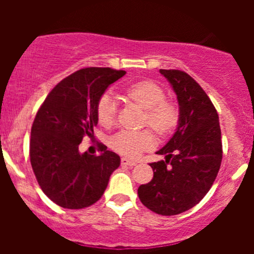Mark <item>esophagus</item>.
<instances>
[{
	"label": "esophagus",
	"mask_w": 254,
	"mask_h": 254,
	"mask_svg": "<svg viewBox=\"0 0 254 254\" xmlns=\"http://www.w3.org/2000/svg\"><path fill=\"white\" fill-rule=\"evenodd\" d=\"M135 165H136L135 161H131L129 160V158H125V157L122 158V166H129V167H132V166Z\"/></svg>",
	"instance_id": "1"
}]
</instances>
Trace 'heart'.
<instances>
[{"label": "heart", "instance_id": "obj_1", "mask_svg": "<svg viewBox=\"0 0 254 254\" xmlns=\"http://www.w3.org/2000/svg\"><path fill=\"white\" fill-rule=\"evenodd\" d=\"M127 96L141 106L146 113V123L157 134L165 135L176 127L178 122V109L166 101V94L158 84L152 81H140L130 84ZM117 104L111 93L102 94L97 103V118L102 125H111L115 119ZM155 143L152 132L122 130L111 139V147L115 152L127 157H137Z\"/></svg>", "mask_w": 254, "mask_h": 254}]
</instances>
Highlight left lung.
Masks as SVG:
<instances>
[{"instance_id":"1","label":"left lung","mask_w":254,"mask_h":254,"mask_svg":"<svg viewBox=\"0 0 254 254\" xmlns=\"http://www.w3.org/2000/svg\"><path fill=\"white\" fill-rule=\"evenodd\" d=\"M177 94L178 127L157 151L165 161L150 163L153 178L137 189L141 203L171 216L195 206L211 188L222 160L219 115L198 82L181 70H160Z\"/></svg>"}]
</instances>
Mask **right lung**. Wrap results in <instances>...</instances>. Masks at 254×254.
<instances>
[{"label":"right lung","mask_w":254,"mask_h":254,"mask_svg":"<svg viewBox=\"0 0 254 254\" xmlns=\"http://www.w3.org/2000/svg\"><path fill=\"white\" fill-rule=\"evenodd\" d=\"M123 70L87 67L59 82L38 111L30 131L33 172L49 199L65 209H83L101 199L120 157L101 145V155L79 153L98 124L97 103Z\"/></svg>","instance_id":"add662e5"}]
</instances>
